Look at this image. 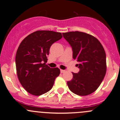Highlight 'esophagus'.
<instances>
[{
  "instance_id": "esophagus-1",
  "label": "esophagus",
  "mask_w": 120,
  "mask_h": 120,
  "mask_svg": "<svg viewBox=\"0 0 120 120\" xmlns=\"http://www.w3.org/2000/svg\"><path fill=\"white\" fill-rule=\"evenodd\" d=\"M65 70H60V72H61V73H64V72H65Z\"/></svg>"
}]
</instances>
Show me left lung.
Segmentation results:
<instances>
[{
	"instance_id": "8db88e82",
	"label": "left lung",
	"mask_w": 120,
	"mask_h": 120,
	"mask_svg": "<svg viewBox=\"0 0 120 120\" xmlns=\"http://www.w3.org/2000/svg\"><path fill=\"white\" fill-rule=\"evenodd\" d=\"M72 47V57L78 62L80 70L72 72L73 78L67 81L72 92L86 96L95 91L101 84L106 72V56L99 40L94 36L79 31L63 33Z\"/></svg>"
}]
</instances>
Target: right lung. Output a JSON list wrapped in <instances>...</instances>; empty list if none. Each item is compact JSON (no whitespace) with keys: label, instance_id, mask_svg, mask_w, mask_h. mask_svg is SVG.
<instances>
[{"label":"right lung","instance_id":"add662e5","mask_svg":"<svg viewBox=\"0 0 120 120\" xmlns=\"http://www.w3.org/2000/svg\"><path fill=\"white\" fill-rule=\"evenodd\" d=\"M61 38L60 32L37 31L19 45L15 55L17 74L23 88L31 95L40 96L48 92L60 74L59 68H50L46 63L52 45Z\"/></svg>","mask_w":120,"mask_h":120}]
</instances>
